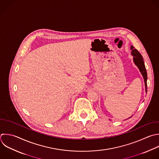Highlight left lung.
<instances>
[{"label": "left lung", "mask_w": 159, "mask_h": 159, "mask_svg": "<svg viewBox=\"0 0 159 159\" xmlns=\"http://www.w3.org/2000/svg\"><path fill=\"white\" fill-rule=\"evenodd\" d=\"M130 50H132L131 51V54L133 56L134 62L135 65L139 69V71L141 73V74H142V75L143 78L144 83H145V91L147 92V71H146L145 66V65H144L143 59L142 55H140V53L133 46L130 47ZM131 117H130L129 118H130Z\"/></svg>", "instance_id": "obj_1"}]
</instances>
